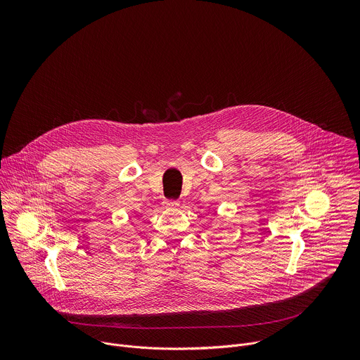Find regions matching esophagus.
I'll return each instance as SVG.
<instances>
[{
  "label": "esophagus",
  "mask_w": 360,
  "mask_h": 360,
  "mask_svg": "<svg viewBox=\"0 0 360 360\" xmlns=\"http://www.w3.org/2000/svg\"><path fill=\"white\" fill-rule=\"evenodd\" d=\"M165 207L167 208H178L179 202L178 200H165Z\"/></svg>",
  "instance_id": "1"
}]
</instances>
